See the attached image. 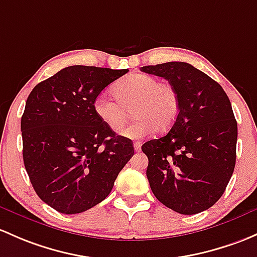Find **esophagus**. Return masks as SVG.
<instances>
[{"label": "esophagus", "instance_id": "1", "mask_svg": "<svg viewBox=\"0 0 257 257\" xmlns=\"http://www.w3.org/2000/svg\"><path fill=\"white\" fill-rule=\"evenodd\" d=\"M134 150H136V151L142 150V143H140V142L134 143Z\"/></svg>", "mask_w": 257, "mask_h": 257}]
</instances>
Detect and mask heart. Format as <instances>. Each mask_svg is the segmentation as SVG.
Segmentation results:
<instances>
[{"mask_svg": "<svg viewBox=\"0 0 257 257\" xmlns=\"http://www.w3.org/2000/svg\"><path fill=\"white\" fill-rule=\"evenodd\" d=\"M113 92L99 93L94 98L97 117L112 131H119L133 110L136 120L120 134L131 139L147 137L156 128L165 131L178 114V96L169 82H158L149 74H131L114 83Z\"/></svg>", "mask_w": 257, "mask_h": 257, "instance_id": "b5f03b06", "label": "heart"}]
</instances>
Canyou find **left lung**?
<instances>
[{"mask_svg":"<svg viewBox=\"0 0 257 257\" xmlns=\"http://www.w3.org/2000/svg\"><path fill=\"white\" fill-rule=\"evenodd\" d=\"M164 77L178 96L169 133L143 144L154 196L181 214H197L223 196L236 160L237 124L223 87L191 64L143 66Z\"/></svg>","mask_w":257,"mask_h":257,"instance_id":"left-lung-1","label":"left lung"}]
</instances>
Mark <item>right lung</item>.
Wrapping results in <instances>:
<instances>
[{"instance_id": "right-lung-1", "label": "right lung", "mask_w": 257, "mask_h": 257, "mask_svg": "<svg viewBox=\"0 0 257 257\" xmlns=\"http://www.w3.org/2000/svg\"><path fill=\"white\" fill-rule=\"evenodd\" d=\"M129 70L74 65L38 83L22 115L23 161L43 202L64 214L98 204L134 155L133 143L108 128L94 98Z\"/></svg>"}]
</instances>
